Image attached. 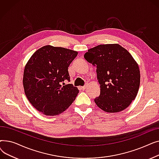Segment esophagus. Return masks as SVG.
<instances>
[{
    "mask_svg": "<svg viewBox=\"0 0 159 159\" xmlns=\"http://www.w3.org/2000/svg\"><path fill=\"white\" fill-rule=\"evenodd\" d=\"M87 84H88V83H86V84H85L84 86L81 87V89H83V90L86 89V87H87Z\"/></svg>",
    "mask_w": 159,
    "mask_h": 159,
    "instance_id": "1",
    "label": "esophagus"
}]
</instances>
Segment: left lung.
<instances>
[{
    "label": "left lung",
    "mask_w": 159,
    "mask_h": 159,
    "mask_svg": "<svg viewBox=\"0 0 159 159\" xmlns=\"http://www.w3.org/2000/svg\"><path fill=\"white\" fill-rule=\"evenodd\" d=\"M97 68L101 93L94 101L106 112L116 113L128 107L140 86L139 66L127 50L117 44H101L84 54Z\"/></svg>",
    "instance_id": "1"
}]
</instances>
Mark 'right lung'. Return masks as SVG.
Here are the masks:
<instances>
[{
    "instance_id": "add662e5",
    "label": "right lung",
    "mask_w": 159,
    "mask_h": 159,
    "mask_svg": "<svg viewBox=\"0 0 159 159\" xmlns=\"http://www.w3.org/2000/svg\"><path fill=\"white\" fill-rule=\"evenodd\" d=\"M77 52L45 46L39 49L25 66L24 92L35 108L46 115L62 113L73 103L79 91L70 82L68 67Z\"/></svg>"
}]
</instances>
